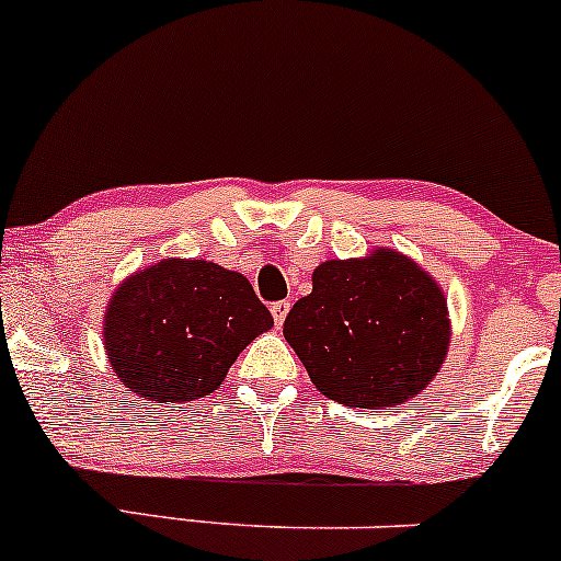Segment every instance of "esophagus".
Returning a JSON list of instances; mask_svg holds the SVG:
<instances>
[{
	"mask_svg": "<svg viewBox=\"0 0 561 561\" xmlns=\"http://www.w3.org/2000/svg\"><path fill=\"white\" fill-rule=\"evenodd\" d=\"M287 313H290V300H279V304L271 306V317H274L276 328H282V324H285Z\"/></svg>",
	"mask_w": 561,
	"mask_h": 561,
	"instance_id": "obj_1",
	"label": "esophagus"
}]
</instances>
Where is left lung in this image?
Listing matches in <instances>:
<instances>
[{
  "mask_svg": "<svg viewBox=\"0 0 561 561\" xmlns=\"http://www.w3.org/2000/svg\"><path fill=\"white\" fill-rule=\"evenodd\" d=\"M285 319L311 383L346 408L383 410L421 393L450 351L445 290L391 248L324 261Z\"/></svg>",
  "mask_w": 561,
  "mask_h": 561,
  "instance_id": "1",
  "label": "left lung"
}]
</instances>
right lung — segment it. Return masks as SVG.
<instances>
[{"instance_id": "add662e5", "label": "right lung", "mask_w": 561, "mask_h": 561, "mask_svg": "<svg viewBox=\"0 0 561 561\" xmlns=\"http://www.w3.org/2000/svg\"><path fill=\"white\" fill-rule=\"evenodd\" d=\"M271 328L274 319L244 274L162 257L111 293L103 348L125 389L178 404L218 389L237 356Z\"/></svg>"}]
</instances>
